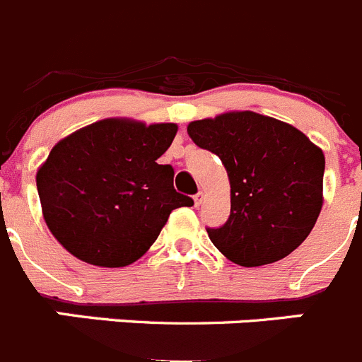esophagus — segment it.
Masks as SVG:
<instances>
[{"label": "esophagus", "mask_w": 362, "mask_h": 362, "mask_svg": "<svg viewBox=\"0 0 362 362\" xmlns=\"http://www.w3.org/2000/svg\"><path fill=\"white\" fill-rule=\"evenodd\" d=\"M203 199H204V194H203V192H197V194L194 195V203H195V206H201V203H203Z\"/></svg>", "instance_id": "1"}]
</instances>
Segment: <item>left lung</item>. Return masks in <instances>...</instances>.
<instances>
[{"instance_id": "obj_1", "label": "left lung", "mask_w": 362, "mask_h": 362, "mask_svg": "<svg viewBox=\"0 0 362 362\" xmlns=\"http://www.w3.org/2000/svg\"><path fill=\"white\" fill-rule=\"evenodd\" d=\"M188 134L230 177V217L206 228L224 257L244 267L273 264L309 237L323 204L325 156L303 132L240 111L192 122Z\"/></svg>"}]
</instances>
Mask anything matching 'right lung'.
I'll return each mask as SVG.
<instances>
[{
    "mask_svg": "<svg viewBox=\"0 0 362 362\" xmlns=\"http://www.w3.org/2000/svg\"><path fill=\"white\" fill-rule=\"evenodd\" d=\"M177 125L107 118L73 132L37 172L42 215L53 237L93 265L124 267L154 244L172 210L192 206L159 165Z\"/></svg>",
    "mask_w": 362,
    "mask_h": 362,
    "instance_id": "right-lung-1",
    "label": "right lung"
}]
</instances>
